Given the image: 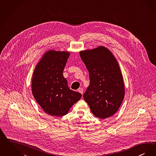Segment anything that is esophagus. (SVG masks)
<instances>
[{
    "label": "esophagus",
    "mask_w": 156,
    "mask_h": 156,
    "mask_svg": "<svg viewBox=\"0 0 156 156\" xmlns=\"http://www.w3.org/2000/svg\"><path fill=\"white\" fill-rule=\"evenodd\" d=\"M78 92H80V93H81L82 94H83V89L82 88H79V89H78Z\"/></svg>",
    "instance_id": "obj_1"
}]
</instances>
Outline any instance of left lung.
Returning a JSON list of instances; mask_svg holds the SVG:
<instances>
[{
    "instance_id": "obj_1",
    "label": "left lung",
    "mask_w": 156,
    "mask_h": 156,
    "mask_svg": "<svg viewBox=\"0 0 156 156\" xmlns=\"http://www.w3.org/2000/svg\"><path fill=\"white\" fill-rule=\"evenodd\" d=\"M89 71L90 83L83 99L94 115L100 119L112 116L124 98V80L119 62L111 51L99 46L80 52Z\"/></svg>"
}]
</instances>
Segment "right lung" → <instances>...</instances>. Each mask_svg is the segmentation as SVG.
<instances>
[{
	"instance_id": "1",
	"label": "right lung",
	"mask_w": 156,
	"mask_h": 156,
	"mask_svg": "<svg viewBox=\"0 0 156 156\" xmlns=\"http://www.w3.org/2000/svg\"><path fill=\"white\" fill-rule=\"evenodd\" d=\"M70 55L68 51L49 50L43 55L34 69L32 93L46 114L62 117L81 99L82 94L68 86L62 73Z\"/></svg>"
}]
</instances>
